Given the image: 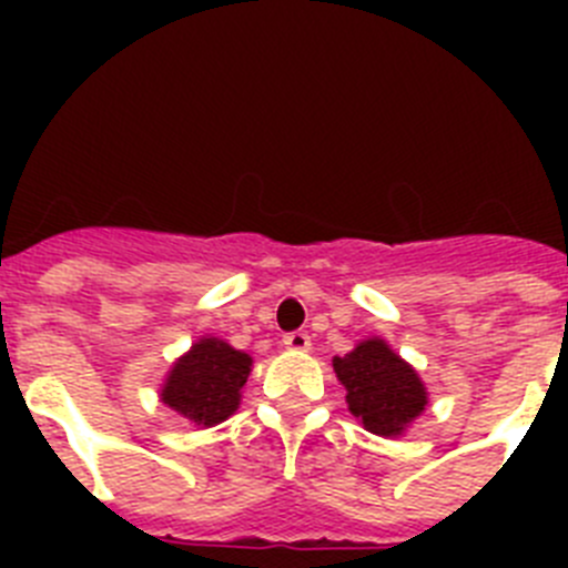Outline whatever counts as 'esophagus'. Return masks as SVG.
I'll return each instance as SVG.
<instances>
[{
    "label": "esophagus",
    "instance_id": "esophagus-1",
    "mask_svg": "<svg viewBox=\"0 0 568 568\" xmlns=\"http://www.w3.org/2000/svg\"><path fill=\"white\" fill-rule=\"evenodd\" d=\"M284 346H287L290 353H307L310 346H313V341H310L307 333H287L284 335Z\"/></svg>",
    "mask_w": 568,
    "mask_h": 568
}]
</instances>
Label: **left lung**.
I'll use <instances>...</instances> for the list:
<instances>
[{
  "mask_svg": "<svg viewBox=\"0 0 568 568\" xmlns=\"http://www.w3.org/2000/svg\"><path fill=\"white\" fill-rule=\"evenodd\" d=\"M333 369L346 389L349 413L366 433L381 438H400L429 406L418 369L378 335L358 341L346 355H335Z\"/></svg>",
  "mask_w": 568,
  "mask_h": 568,
  "instance_id": "obj_1",
  "label": "left lung"
}]
</instances>
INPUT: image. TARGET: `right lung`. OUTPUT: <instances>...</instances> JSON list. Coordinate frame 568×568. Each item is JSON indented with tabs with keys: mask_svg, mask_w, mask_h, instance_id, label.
Wrapping results in <instances>:
<instances>
[{
	"mask_svg": "<svg viewBox=\"0 0 568 568\" xmlns=\"http://www.w3.org/2000/svg\"><path fill=\"white\" fill-rule=\"evenodd\" d=\"M253 373V358L224 338L202 335L179 355L164 375L159 398L190 426L210 429L239 409L241 389Z\"/></svg>",
	"mask_w": 568,
	"mask_h": 568,
	"instance_id": "add662e5",
	"label": "right lung"
}]
</instances>
